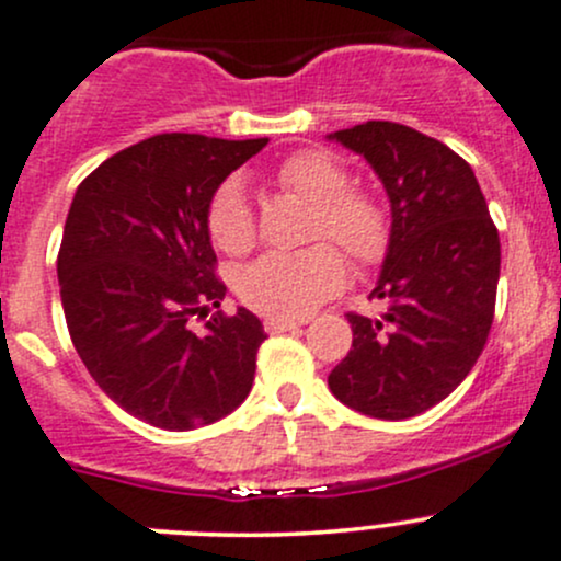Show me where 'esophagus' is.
<instances>
[{
  "instance_id": "esophagus-1",
  "label": "esophagus",
  "mask_w": 561,
  "mask_h": 561,
  "mask_svg": "<svg viewBox=\"0 0 561 561\" xmlns=\"http://www.w3.org/2000/svg\"><path fill=\"white\" fill-rule=\"evenodd\" d=\"M298 325H304V320H287V317H265L263 320L265 333H271V335L287 333V330H296Z\"/></svg>"
}]
</instances>
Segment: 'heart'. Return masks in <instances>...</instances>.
I'll use <instances>...</instances> for the list:
<instances>
[{
    "instance_id": "heart-1",
    "label": "heart",
    "mask_w": 561,
    "mask_h": 561,
    "mask_svg": "<svg viewBox=\"0 0 561 561\" xmlns=\"http://www.w3.org/2000/svg\"><path fill=\"white\" fill-rule=\"evenodd\" d=\"M276 185L314 206L306 239L317 244L293 255L271 252L252 263L239 279V296L250 309L298 317L344 290L350 265L339 245L359 271L385 263L392 244L387 209L370 193L355 191L350 172L335 158L320 150L293 152L276 169ZM206 233L228 257H241L255 247V215L236 180L222 182L206 206Z\"/></svg>"
}]
</instances>
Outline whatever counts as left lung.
Listing matches in <instances>:
<instances>
[{"instance_id": "left-lung-1", "label": "left lung", "mask_w": 561, "mask_h": 561, "mask_svg": "<svg viewBox=\"0 0 561 561\" xmlns=\"http://www.w3.org/2000/svg\"><path fill=\"white\" fill-rule=\"evenodd\" d=\"M374 167L392 204L389 244L370 298L381 317L350 311L352 350L330 392L359 414L409 420L462 385L486 346L500 279V236L479 180L444 141L389 121L335 131Z\"/></svg>"}]
</instances>
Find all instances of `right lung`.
Instances as JSON below:
<instances>
[{
    "mask_svg": "<svg viewBox=\"0 0 561 561\" xmlns=\"http://www.w3.org/2000/svg\"><path fill=\"white\" fill-rule=\"evenodd\" d=\"M265 141L158 134L93 169L69 206L56 265L72 344L93 381L152 427L222 420L255 381L265 333L252 311L220 309L206 206ZM193 316L207 320L202 334Z\"/></svg>",
    "mask_w": 561,
    "mask_h": 561,
    "instance_id": "obj_1",
    "label": "right lung"
}]
</instances>
